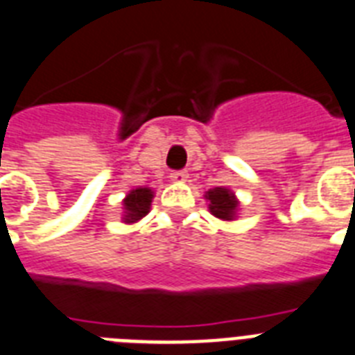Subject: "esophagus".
<instances>
[{
  "label": "esophagus",
  "instance_id": "esophagus-1",
  "mask_svg": "<svg viewBox=\"0 0 355 355\" xmlns=\"http://www.w3.org/2000/svg\"><path fill=\"white\" fill-rule=\"evenodd\" d=\"M171 180L177 184H182L188 180V173L186 171H173L171 173Z\"/></svg>",
  "mask_w": 355,
  "mask_h": 355
}]
</instances>
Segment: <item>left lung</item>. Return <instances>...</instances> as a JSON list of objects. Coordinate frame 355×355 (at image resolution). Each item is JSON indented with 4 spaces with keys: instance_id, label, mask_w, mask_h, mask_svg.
Returning <instances> with one entry per match:
<instances>
[{
    "instance_id": "8db88e82",
    "label": "left lung",
    "mask_w": 355,
    "mask_h": 355,
    "mask_svg": "<svg viewBox=\"0 0 355 355\" xmlns=\"http://www.w3.org/2000/svg\"><path fill=\"white\" fill-rule=\"evenodd\" d=\"M205 199L208 200V208H210L211 216L227 223L236 221L237 211H239V199H237L232 189L225 188V186H217V188H211L206 191Z\"/></svg>"
}]
</instances>
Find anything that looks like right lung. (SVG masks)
Returning <instances> with one entry per match:
<instances>
[{"instance_id": "add662e5", "label": "right lung", "mask_w": 355, "mask_h": 355, "mask_svg": "<svg viewBox=\"0 0 355 355\" xmlns=\"http://www.w3.org/2000/svg\"><path fill=\"white\" fill-rule=\"evenodd\" d=\"M155 199V191L150 188H134L130 189L125 199L121 200L123 205V217L121 221L125 225H134L139 219H144L150 211V202Z\"/></svg>"}]
</instances>
